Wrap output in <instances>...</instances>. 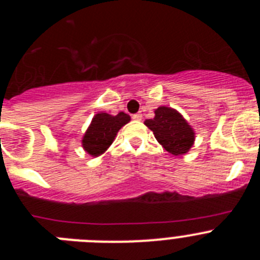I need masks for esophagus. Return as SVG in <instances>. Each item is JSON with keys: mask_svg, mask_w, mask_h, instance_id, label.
Listing matches in <instances>:
<instances>
[{"mask_svg": "<svg viewBox=\"0 0 260 260\" xmlns=\"http://www.w3.org/2000/svg\"><path fill=\"white\" fill-rule=\"evenodd\" d=\"M133 119H135V121H141L142 119V114L141 113H137L133 116Z\"/></svg>", "mask_w": 260, "mask_h": 260, "instance_id": "esophagus-1", "label": "esophagus"}]
</instances>
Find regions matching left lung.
<instances>
[{
	"instance_id": "obj_1",
	"label": "left lung",
	"mask_w": 260,
	"mask_h": 260,
	"mask_svg": "<svg viewBox=\"0 0 260 260\" xmlns=\"http://www.w3.org/2000/svg\"><path fill=\"white\" fill-rule=\"evenodd\" d=\"M144 125L152 130L157 142L174 156L189 152L195 141V133L182 114L169 107H158L155 117L146 119Z\"/></svg>"
}]
</instances>
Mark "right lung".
Returning <instances> with one entry per match:
<instances>
[{"mask_svg":"<svg viewBox=\"0 0 260 260\" xmlns=\"http://www.w3.org/2000/svg\"><path fill=\"white\" fill-rule=\"evenodd\" d=\"M130 121V116L119 112L117 116L108 113H98L93 116L91 125L84 133L82 146L91 156L103 155L113 143L117 133L123 125Z\"/></svg>","mask_w":260,"mask_h":260,"instance_id":"right-lung-1","label":"right lung"}]
</instances>
